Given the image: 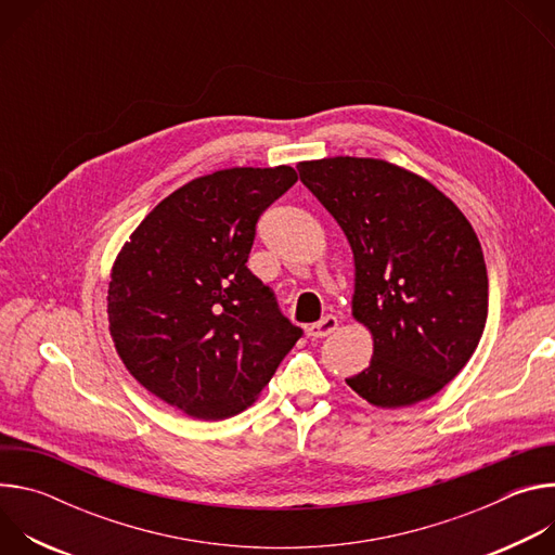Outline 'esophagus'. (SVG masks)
I'll list each match as a JSON object with an SVG mask.
<instances>
[{
	"label": "esophagus",
	"instance_id": "34e87169",
	"mask_svg": "<svg viewBox=\"0 0 555 555\" xmlns=\"http://www.w3.org/2000/svg\"><path fill=\"white\" fill-rule=\"evenodd\" d=\"M336 330H338V319H336V315H325L323 321H319V323H313V325L307 327V336L313 338V340H319V338H327V336L334 334Z\"/></svg>",
	"mask_w": 555,
	"mask_h": 555
}]
</instances>
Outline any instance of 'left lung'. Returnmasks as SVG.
I'll list each match as a JSON object with an SVG mask.
<instances>
[{"mask_svg": "<svg viewBox=\"0 0 555 555\" xmlns=\"http://www.w3.org/2000/svg\"><path fill=\"white\" fill-rule=\"evenodd\" d=\"M300 182L353 253L351 311L373 336L347 384L379 409L439 392L472 358L488 321V270L465 215L428 180L373 157L298 165Z\"/></svg>", "mask_w": 555, "mask_h": 555, "instance_id": "obj_1", "label": "left lung"}]
</instances>
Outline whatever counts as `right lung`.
<instances>
[{
    "mask_svg": "<svg viewBox=\"0 0 555 555\" xmlns=\"http://www.w3.org/2000/svg\"><path fill=\"white\" fill-rule=\"evenodd\" d=\"M298 180L292 167H234L165 197L118 253L109 334L127 371L195 420L246 411L302 330L246 266L261 212Z\"/></svg>",
    "mask_w": 555,
    "mask_h": 555,
    "instance_id": "right-lung-1",
    "label": "right lung"
}]
</instances>
